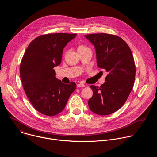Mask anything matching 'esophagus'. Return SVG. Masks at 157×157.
<instances>
[{"label": "esophagus", "mask_w": 157, "mask_h": 157, "mask_svg": "<svg viewBox=\"0 0 157 157\" xmlns=\"http://www.w3.org/2000/svg\"><path fill=\"white\" fill-rule=\"evenodd\" d=\"M85 86V85L83 84V83H79V84H77V87H84Z\"/></svg>", "instance_id": "34e87169"}]
</instances>
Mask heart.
<instances>
[{
  "mask_svg": "<svg viewBox=\"0 0 157 157\" xmlns=\"http://www.w3.org/2000/svg\"><path fill=\"white\" fill-rule=\"evenodd\" d=\"M83 47H85V46H84V45H80L78 48H83Z\"/></svg>",
  "mask_w": 157,
  "mask_h": 157,
  "instance_id": "1",
  "label": "heart"
}]
</instances>
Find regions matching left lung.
<instances>
[{
  "instance_id": "8db88e82",
  "label": "left lung",
  "mask_w": 157,
  "mask_h": 157,
  "mask_svg": "<svg viewBox=\"0 0 157 157\" xmlns=\"http://www.w3.org/2000/svg\"><path fill=\"white\" fill-rule=\"evenodd\" d=\"M96 48L97 64L107 73L100 87L91 85L93 91L88 105L93 113L106 116L119 110L126 102L134 84L136 66L127 43L107 33L86 35Z\"/></svg>"
}]
</instances>
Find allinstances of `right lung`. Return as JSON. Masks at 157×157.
<instances>
[{
    "label": "right lung",
    "mask_w": 157,
    "mask_h": 157,
    "mask_svg": "<svg viewBox=\"0 0 157 157\" xmlns=\"http://www.w3.org/2000/svg\"><path fill=\"white\" fill-rule=\"evenodd\" d=\"M76 36L64 33L40 35L32 41L22 58V86L32 105L42 114L53 116L61 113L76 89L75 82L63 83L53 70L61 63L63 48Z\"/></svg>",
    "instance_id": "obj_1"
}]
</instances>
